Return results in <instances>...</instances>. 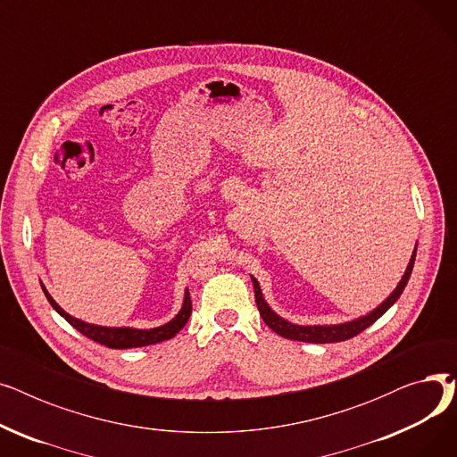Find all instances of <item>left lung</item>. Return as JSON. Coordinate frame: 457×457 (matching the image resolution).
Here are the masks:
<instances>
[{
  "instance_id": "left-lung-1",
  "label": "left lung",
  "mask_w": 457,
  "mask_h": 457,
  "mask_svg": "<svg viewBox=\"0 0 457 457\" xmlns=\"http://www.w3.org/2000/svg\"><path fill=\"white\" fill-rule=\"evenodd\" d=\"M42 291L47 298V302L52 303V307L57 311L61 317H64V320L74 326L78 331H81L85 337L100 343L107 348H116V350H124V348H138V346H148V345H157L162 341H168L176 337V333L187 324L190 313H192V302L188 296V291H185V300H183V307L179 313L176 315V319H172L168 324L159 326V328H152V329H135V328H105V326H96V324H87L79 319L70 317L68 313L59 307V303H55V300L47 295L46 287L42 285Z\"/></svg>"
}]
</instances>
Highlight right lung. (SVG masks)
Here are the masks:
<instances>
[{
  "label": "right lung",
  "mask_w": 457,
  "mask_h": 457,
  "mask_svg": "<svg viewBox=\"0 0 457 457\" xmlns=\"http://www.w3.org/2000/svg\"><path fill=\"white\" fill-rule=\"evenodd\" d=\"M415 255H417V248H415V252L410 259V265H407L402 281L398 283V287L393 291V295L381 305H378L374 311H370L369 315H365L361 319H355V320L345 322V324H333V326H298V324H293V322L285 320V319H281L279 315L274 313V311L269 307V303L265 302V298H262V293H261V287H259L257 279L252 278L259 315L262 317V320H265V324L272 331H276L278 335H281V337L291 339V341L324 345V343H341V341L352 339V337H355V335L361 333L363 329H367L370 324H374L400 298V295L403 293V287L407 285V281H410V276H411V270H413V265H415Z\"/></svg>",
  "instance_id": "add662e5"
}]
</instances>
